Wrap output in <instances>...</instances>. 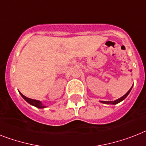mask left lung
I'll list each match as a JSON object with an SVG mask.
<instances>
[{
  "label": "left lung",
  "instance_id": "obj_1",
  "mask_svg": "<svg viewBox=\"0 0 146 146\" xmlns=\"http://www.w3.org/2000/svg\"><path fill=\"white\" fill-rule=\"evenodd\" d=\"M132 88H133V86L131 88V89L129 90L128 92H127V93L125 94H124V96H122L121 98H118V100H114V101H104V100H101V101H100V103H102V104H112V105H115V104H118V103H120V102H121V101H122V100H124V99H125V98H126L127 97V95H128L129 94H130V92H131V89H132Z\"/></svg>",
  "mask_w": 146,
  "mask_h": 146
}]
</instances>
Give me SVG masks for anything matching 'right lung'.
I'll return each mask as SVG.
<instances>
[{
  "label": "right lung",
  "instance_id": "add662e5",
  "mask_svg": "<svg viewBox=\"0 0 146 146\" xmlns=\"http://www.w3.org/2000/svg\"><path fill=\"white\" fill-rule=\"evenodd\" d=\"M19 94H21L23 99L25 101H27L29 104L32 105V106H36V108H39V109H43V108H46V106H44L43 104H42V102L40 101V100H34V99H31V98H28L27 97H25V95H23L21 92H19Z\"/></svg>",
  "mask_w": 146,
  "mask_h": 146
}]
</instances>
